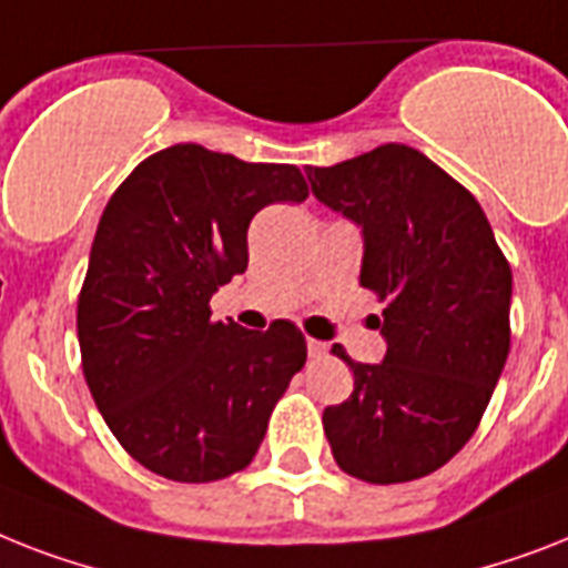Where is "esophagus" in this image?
Returning <instances> with one entry per match:
<instances>
[{
	"instance_id": "obj_1",
	"label": "esophagus",
	"mask_w": 568,
	"mask_h": 568,
	"mask_svg": "<svg viewBox=\"0 0 568 568\" xmlns=\"http://www.w3.org/2000/svg\"><path fill=\"white\" fill-rule=\"evenodd\" d=\"M306 349H308V356H312V358H321V356H326V344H324V341L306 338Z\"/></svg>"
}]
</instances>
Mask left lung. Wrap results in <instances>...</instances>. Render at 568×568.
I'll return each mask as SVG.
<instances>
[{
  "label": "left lung",
  "mask_w": 568,
  "mask_h": 568,
  "mask_svg": "<svg viewBox=\"0 0 568 568\" xmlns=\"http://www.w3.org/2000/svg\"><path fill=\"white\" fill-rule=\"evenodd\" d=\"M321 204L362 227L358 283L385 303L379 364H349L353 394L324 412L335 464L403 484L458 455L481 423L510 349L514 276L490 221L458 180L388 142L344 163L306 165Z\"/></svg>",
  "instance_id": "left-lung-1"
}]
</instances>
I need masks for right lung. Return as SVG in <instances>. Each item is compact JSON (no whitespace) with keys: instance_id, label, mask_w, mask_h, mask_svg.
<instances>
[{"instance_id":"right-lung-1","label":"right lung","mask_w":568,"mask_h":568,"mask_svg":"<svg viewBox=\"0 0 568 568\" xmlns=\"http://www.w3.org/2000/svg\"><path fill=\"white\" fill-rule=\"evenodd\" d=\"M306 197L297 165L186 142L142 160L101 212L78 297L81 364L110 432L156 476L206 484L247 467L306 364L292 321L253 332L210 312L247 268L253 215Z\"/></svg>"}]
</instances>
